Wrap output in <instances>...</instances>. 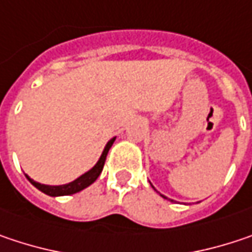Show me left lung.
<instances>
[{
	"label": "left lung",
	"instance_id": "1",
	"mask_svg": "<svg viewBox=\"0 0 252 252\" xmlns=\"http://www.w3.org/2000/svg\"><path fill=\"white\" fill-rule=\"evenodd\" d=\"M161 196H163V194H161ZM163 197H166V196H163Z\"/></svg>",
	"mask_w": 252,
	"mask_h": 252
}]
</instances>
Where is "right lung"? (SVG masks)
I'll return each mask as SVG.
<instances>
[{
  "mask_svg": "<svg viewBox=\"0 0 252 252\" xmlns=\"http://www.w3.org/2000/svg\"><path fill=\"white\" fill-rule=\"evenodd\" d=\"M114 141H115V137L111 138V140L106 143V146H105V149H103L102 154H101V157H99V160H98V163H96L91 170L83 173V174L79 176L76 180H73V182H70V183L60 185V186H49V185H41V183L35 182L32 177H29L27 174H26V177L29 179V182H30L34 188H37L40 192L49 194V196H67V194L78 193L80 190H83L85 188L91 186V185L99 177V174H101V172H102L103 169V164H105V160H106V154H108V151L111 149V146L114 144Z\"/></svg>",
  "mask_w": 252,
  "mask_h": 252,
  "instance_id": "right-lung-1",
  "label": "right lung"
}]
</instances>
